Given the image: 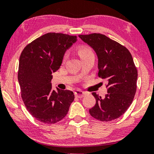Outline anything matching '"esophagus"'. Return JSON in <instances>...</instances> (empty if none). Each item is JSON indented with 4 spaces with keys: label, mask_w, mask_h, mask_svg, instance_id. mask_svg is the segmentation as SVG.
<instances>
[{
    "label": "esophagus",
    "mask_w": 154,
    "mask_h": 154,
    "mask_svg": "<svg viewBox=\"0 0 154 154\" xmlns=\"http://www.w3.org/2000/svg\"><path fill=\"white\" fill-rule=\"evenodd\" d=\"M86 92H85L84 91H82V90H77L75 91V96L79 98H81L83 97L85 95Z\"/></svg>",
    "instance_id": "obj_1"
}]
</instances>
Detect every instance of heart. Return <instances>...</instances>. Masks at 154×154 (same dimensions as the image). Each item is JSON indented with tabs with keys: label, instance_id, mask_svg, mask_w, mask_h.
Returning <instances> with one entry per match:
<instances>
[{
	"label": "heart",
	"instance_id": "obj_1",
	"mask_svg": "<svg viewBox=\"0 0 154 154\" xmlns=\"http://www.w3.org/2000/svg\"><path fill=\"white\" fill-rule=\"evenodd\" d=\"M78 53H79L81 59L85 57L90 55V54H93V52H92L91 49L87 47V46H81L78 50Z\"/></svg>",
	"mask_w": 154,
	"mask_h": 154
}]
</instances>
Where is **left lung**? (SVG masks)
<instances>
[{"instance_id": "left-lung-1", "label": "left lung", "mask_w": 154, "mask_h": 154, "mask_svg": "<svg viewBox=\"0 0 154 154\" xmlns=\"http://www.w3.org/2000/svg\"><path fill=\"white\" fill-rule=\"evenodd\" d=\"M79 36L96 52L99 77L108 82L104 97L92 93L96 104L89 110L90 114L100 121L116 119L129 108L136 92L137 70L131 54L125 47L105 35L92 33Z\"/></svg>"}]
</instances>
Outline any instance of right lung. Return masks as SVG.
Segmentation results:
<instances>
[{
  "mask_svg": "<svg viewBox=\"0 0 154 154\" xmlns=\"http://www.w3.org/2000/svg\"><path fill=\"white\" fill-rule=\"evenodd\" d=\"M76 41L75 35L48 33L28 44L21 53L18 71L21 95L29 112L40 122L60 121L74 100L72 91L52 90L51 80L65 52Z\"/></svg>",
  "mask_w": 154,
  "mask_h": 154,
  "instance_id": "add662e5",
  "label": "right lung"
}]
</instances>
